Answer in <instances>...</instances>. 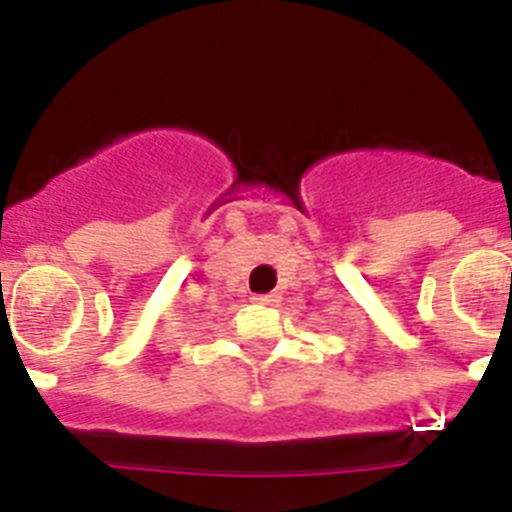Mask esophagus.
<instances>
[{
    "label": "esophagus",
    "mask_w": 512,
    "mask_h": 512,
    "mask_svg": "<svg viewBox=\"0 0 512 512\" xmlns=\"http://www.w3.org/2000/svg\"><path fill=\"white\" fill-rule=\"evenodd\" d=\"M253 300L261 302V305H274V302H277V295H256Z\"/></svg>",
    "instance_id": "obj_1"
}]
</instances>
